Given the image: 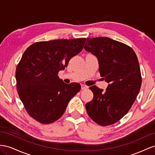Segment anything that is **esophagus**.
<instances>
[{"label":"esophagus","mask_w":155,"mask_h":155,"mask_svg":"<svg viewBox=\"0 0 155 155\" xmlns=\"http://www.w3.org/2000/svg\"><path fill=\"white\" fill-rule=\"evenodd\" d=\"M87 88H88V87L87 86H86V85H84V84L81 85V89L82 90H86V89H87Z\"/></svg>","instance_id":"1"}]
</instances>
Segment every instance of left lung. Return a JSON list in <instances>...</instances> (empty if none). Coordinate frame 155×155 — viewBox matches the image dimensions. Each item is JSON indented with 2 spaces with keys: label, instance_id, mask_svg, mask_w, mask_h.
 Masks as SVG:
<instances>
[{
  "label": "left lung",
  "instance_id": "1",
  "mask_svg": "<svg viewBox=\"0 0 155 155\" xmlns=\"http://www.w3.org/2000/svg\"><path fill=\"white\" fill-rule=\"evenodd\" d=\"M84 48L99 61L101 77L109 84L105 91L93 86L94 98L86 104L88 116L108 126L127 114L139 94L141 75L138 58L129 45L107 37L87 38Z\"/></svg>",
  "mask_w": 155,
  "mask_h": 155
}]
</instances>
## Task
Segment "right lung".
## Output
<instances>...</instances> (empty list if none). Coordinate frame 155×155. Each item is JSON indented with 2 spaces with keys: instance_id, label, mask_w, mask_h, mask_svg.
<instances>
[{
  "instance_id": "add662e5",
  "label": "right lung",
  "mask_w": 155,
  "mask_h": 155,
  "mask_svg": "<svg viewBox=\"0 0 155 155\" xmlns=\"http://www.w3.org/2000/svg\"><path fill=\"white\" fill-rule=\"evenodd\" d=\"M86 38L56 39L32 44L17 66V89L26 112L42 124L60 118L69 101L81 90L78 83L67 84L58 76L80 52Z\"/></svg>"
}]
</instances>
